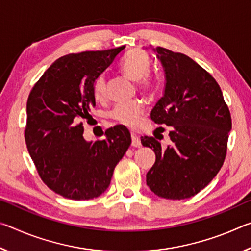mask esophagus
<instances>
[{
  "mask_svg": "<svg viewBox=\"0 0 251 251\" xmlns=\"http://www.w3.org/2000/svg\"><path fill=\"white\" fill-rule=\"evenodd\" d=\"M130 136H131V146H134V147H141V146H142L141 138H139L138 136L136 135L135 133H131Z\"/></svg>",
  "mask_w": 251,
  "mask_h": 251,
  "instance_id": "esophagus-1",
  "label": "esophagus"
}]
</instances>
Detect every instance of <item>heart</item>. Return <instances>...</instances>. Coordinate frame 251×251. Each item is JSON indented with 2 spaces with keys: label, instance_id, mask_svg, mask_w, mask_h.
I'll return each instance as SVG.
<instances>
[{
  "label": "heart",
  "instance_id": "1",
  "mask_svg": "<svg viewBox=\"0 0 251 251\" xmlns=\"http://www.w3.org/2000/svg\"><path fill=\"white\" fill-rule=\"evenodd\" d=\"M123 73L129 78L137 80V86L144 93H151L155 87L154 79L150 74L151 62L147 55L141 50H134L125 57L121 64ZM107 86H106L105 75H100L93 85V94L97 100H103L106 96ZM144 112L142 101L137 100L118 103L110 110L109 117L118 124L128 127H134L138 124L139 118Z\"/></svg>",
  "mask_w": 251,
  "mask_h": 251
}]
</instances>
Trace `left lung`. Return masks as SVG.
I'll return each instance as SVG.
<instances>
[{"mask_svg": "<svg viewBox=\"0 0 251 251\" xmlns=\"http://www.w3.org/2000/svg\"><path fill=\"white\" fill-rule=\"evenodd\" d=\"M154 50L166 85L151 118L169 127L172 143L164 147L156 135L142 137L143 146L156 155L146 182L158 197L180 201L198 194L220 171L231 116L218 83L206 70L185 54L160 46Z\"/></svg>", "mask_w": 251, "mask_h": 251, "instance_id": "1", "label": "left lung"}]
</instances>
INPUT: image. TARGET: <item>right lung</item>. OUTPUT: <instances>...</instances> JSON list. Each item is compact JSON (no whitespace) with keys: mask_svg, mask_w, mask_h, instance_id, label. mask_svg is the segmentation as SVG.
<instances>
[{"mask_svg":"<svg viewBox=\"0 0 251 251\" xmlns=\"http://www.w3.org/2000/svg\"><path fill=\"white\" fill-rule=\"evenodd\" d=\"M124 49L65 55L29 93L24 130L27 151L41 179L63 197L87 201L100 196L130 145L129 131L122 125L106 130L103 141L83 137V121L95 107V79Z\"/></svg>","mask_w":251,"mask_h":251,"instance_id":"right-lung-1","label":"right lung"}]
</instances>
